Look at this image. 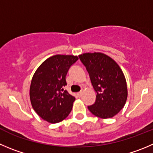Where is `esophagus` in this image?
I'll use <instances>...</instances> for the list:
<instances>
[{
    "label": "esophagus",
    "mask_w": 153,
    "mask_h": 153,
    "mask_svg": "<svg viewBox=\"0 0 153 153\" xmlns=\"http://www.w3.org/2000/svg\"><path fill=\"white\" fill-rule=\"evenodd\" d=\"M82 91H80V92H78L77 93V95H78V97H81V96L82 95Z\"/></svg>",
    "instance_id": "34e87169"
}]
</instances>
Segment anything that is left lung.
I'll list each match as a JSON object with an SVG mask.
<instances>
[{"mask_svg":"<svg viewBox=\"0 0 153 153\" xmlns=\"http://www.w3.org/2000/svg\"><path fill=\"white\" fill-rule=\"evenodd\" d=\"M79 57L97 93L95 102L88 109L97 117H113L124 107L128 97L127 83L123 71L112 58L101 52H86Z\"/></svg>","mask_w":153,"mask_h":153,"instance_id":"obj_1","label":"left lung"}]
</instances>
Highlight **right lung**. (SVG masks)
Masks as SVG:
<instances>
[{"instance_id": "obj_1", "label": "right lung", "mask_w": 153, "mask_h": 153, "mask_svg": "<svg viewBox=\"0 0 153 153\" xmlns=\"http://www.w3.org/2000/svg\"><path fill=\"white\" fill-rule=\"evenodd\" d=\"M79 59L72 55H56L45 60L34 73L30 85V100L43 120L58 123L68 116L75 97L64 90L70 67Z\"/></svg>"}]
</instances>
